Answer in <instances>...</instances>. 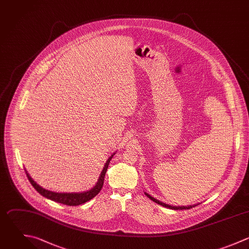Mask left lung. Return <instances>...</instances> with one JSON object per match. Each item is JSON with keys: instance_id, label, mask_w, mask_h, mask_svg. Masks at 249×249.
I'll use <instances>...</instances> for the list:
<instances>
[{"instance_id": "8db88e82", "label": "left lung", "mask_w": 249, "mask_h": 249, "mask_svg": "<svg viewBox=\"0 0 249 249\" xmlns=\"http://www.w3.org/2000/svg\"><path fill=\"white\" fill-rule=\"evenodd\" d=\"M145 195L150 199V200H152L153 202H155V203H157L158 205H160V206H163V207H165V208H168V209H171V210H189V209H192V208H194L195 206H188V207H173V206H170V205H167V204H164V203H162V202H160V201H158L157 199H155V198H153V197H151L150 195H148V194H146L145 193Z\"/></svg>"}]
</instances>
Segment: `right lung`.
<instances>
[{
  "mask_svg": "<svg viewBox=\"0 0 249 249\" xmlns=\"http://www.w3.org/2000/svg\"><path fill=\"white\" fill-rule=\"evenodd\" d=\"M113 155H111L106 165H105V168L103 169V172L100 176V178L97 182V184L89 191L87 192H84V193H55V192H52V191H48V190H45L44 188L40 187L38 184H36L33 179L32 178L29 176V174L26 172V175H27V178L29 179V181L31 182V184L33 185V187L43 197L51 200V201H54V202H57V203H60V204H63V205H66V206H79V205H82L88 201H90L91 199H93L96 195L99 194V192L101 191V189L103 188V185H104V179H105V176H106V173H107V167H108V164L111 160Z\"/></svg>",
  "mask_w": 249,
  "mask_h": 249,
  "instance_id": "right-lung-1",
  "label": "right lung"
}]
</instances>
